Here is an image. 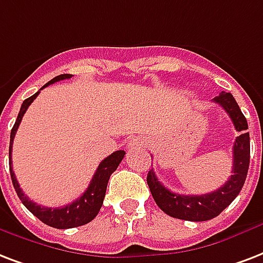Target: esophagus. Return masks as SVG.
<instances>
[{"label": "esophagus", "instance_id": "esophagus-1", "mask_svg": "<svg viewBox=\"0 0 263 263\" xmlns=\"http://www.w3.org/2000/svg\"><path fill=\"white\" fill-rule=\"evenodd\" d=\"M135 143H138V142H131V143H129V146H135Z\"/></svg>", "mask_w": 263, "mask_h": 263}]
</instances>
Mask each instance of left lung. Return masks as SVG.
<instances>
[{
  "label": "left lung",
  "mask_w": 263,
  "mask_h": 263,
  "mask_svg": "<svg viewBox=\"0 0 263 263\" xmlns=\"http://www.w3.org/2000/svg\"><path fill=\"white\" fill-rule=\"evenodd\" d=\"M214 102L222 106V109L229 114L236 131L240 132L233 145V175H230L225 185L220 186L215 192L201 196H185L165 189L158 182L153 170H150L147 174V185L154 201L172 218L193 222L215 218L237 197L247 178L250 167V134L247 132V120L230 92H220L214 98Z\"/></svg>",
  "instance_id": "obj_1"
}]
</instances>
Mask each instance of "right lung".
Segmentation results:
<instances>
[{
    "mask_svg": "<svg viewBox=\"0 0 263 263\" xmlns=\"http://www.w3.org/2000/svg\"><path fill=\"white\" fill-rule=\"evenodd\" d=\"M73 76L71 74H60L58 77L52 78L49 83H47L41 89H44L48 85L56 83V81H60V80H66V78H71ZM40 89V91H41ZM40 91L35 92L33 96H30L27 99L22 103V107H20V111L17 114V118H16V123L13 125L11 131V142H9V171H11V178L12 183H13V187H15L16 193H17V197L20 198V201L23 203L27 210H29L33 215H35L38 219L47 223L48 226H52V228H56V229H70V228H77V226H83L88 222H91L99 212L102 204H103V198H105L106 194V187H107V183H109L110 175L113 174L117 167L120 165V163L123 161L124 154L125 152L124 150H117L114 152L113 154H110L109 157H106L102 163L99 164V167L96 170L95 175L92 178L91 183L87 187V190L84 192V194L80 198H77L76 201H73L71 204H67L65 207H44V205H40V204L34 203L31 200H29V197L26 196L22 189H20L19 183H17V179H16L15 174H13V170H12V145H13V138L16 135V131L19 128V124L22 123V118L25 116L26 110L29 109V106L33 103V100L35 99L40 93Z\"/></svg>",
    "mask_w": 263,
    "mask_h": 263,
    "instance_id": "add662e5",
    "label": "right lung"
}]
</instances>
